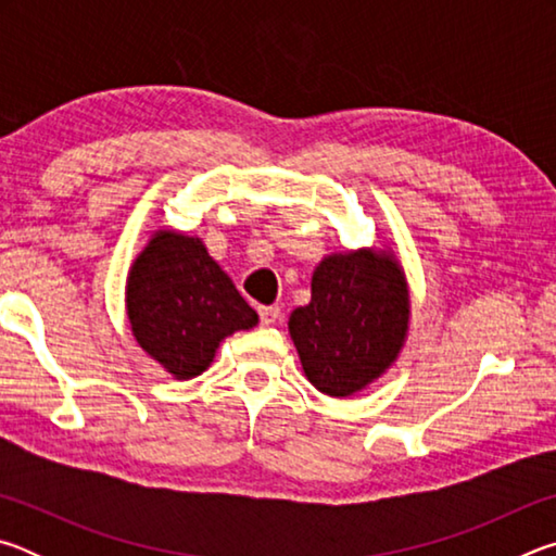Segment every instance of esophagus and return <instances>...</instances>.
<instances>
[{
  "mask_svg": "<svg viewBox=\"0 0 556 556\" xmlns=\"http://www.w3.org/2000/svg\"><path fill=\"white\" fill-rule=\"evenodd\" d=\"M257 314H260L262 326H271V324L279 321V306H260Z\"/></svg>",
  "mask_w": 556,
  "mask_h": 556,
  "instance_id": "esophagus-1",
  "label": "esophagus"
}]
</instances>
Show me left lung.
<instances>
[{
	"instance_id": "1",
	"label": "left lung",
	"mask_w": 556,
	"mask_h": 556,
	"mask_svg": "<svg viewBox=\"0 0 556 556\" xmlns=\"http://www.w3.org/2000/svg\"><path fill=\"white\" fill-rule=\"evenodd\" d=\"M407 287L390 257L370 250L326 257L312 279V301L289 316L306 378L345 397L380 378L407 333Z\"/></svg>"
}]
</instances>
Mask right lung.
<instances>
[{"instance_id": "1", "label": "right lung", "mask_w": 556, "mask_h": 556, "mask_svg": "<svg viewBox=\"0 0 556 556\" xmlns=\"http://www.w3.org/2000/svg\"><path fill=\"white\" fill-rule=\"evenodd\" d=\"M127 316L137 343L178 380L208 368L225 336L257 324L203 242L166 230L129 271Z\"/></svg>"}]
</instances>
